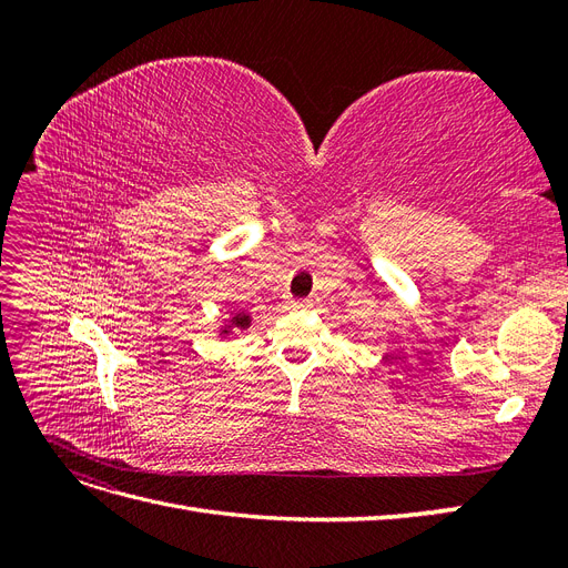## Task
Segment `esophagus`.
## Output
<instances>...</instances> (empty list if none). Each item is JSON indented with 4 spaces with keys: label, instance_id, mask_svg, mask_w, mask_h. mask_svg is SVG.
Returning <instances> with one entry per match:
<instances>
[{
    "label": "esophagus",
    "instance_id": "34e87169",
    "mask_svg": "<svg viewBox=\"0 0 568 568\" xmlns=\"http://www.w3.org/2000/svg\"><path fill=\"white\" fill-rule=\"evenodd\" d=\"M313 303L307 301V298H288L286 301V307L288 311H307V307H311Z\"/></svg>",
    "mask_w": 568,
    "mask_h": 568
}]
</instances>
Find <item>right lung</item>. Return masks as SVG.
<instances>
[{"mask_svg":"<svg viewBox=\"0 0 568 568\" xmlns=\"http://www.w3.org/2000/svg\"><path fill=\"white\" fill-rule=\"evenodd\" d=\"M251 324V317L242 311V313H236L234 317H232V326H239V329H246V326Z\"/></svg>","mask_w":568,"mask_h":568,"instance_id":"1","label":"right lung"}]
</instances>
